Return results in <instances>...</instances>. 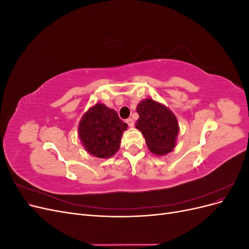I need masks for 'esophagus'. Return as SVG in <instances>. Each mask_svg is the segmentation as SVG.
Instances as JSON below:
<instances>
[{
  "mask_svg": "<svg viewBox=\"0 0 249 249\" xmlns=\"http://www.w3.org/2000/svg\"><path fill=\"white\" fill-rule=\"evenodd\" d=\"M125 123L127 124V125H129V126H133L134 125V120L132 118H127L125 120Z\"/></svg>",
  "mask_w": 249,
  "mask_h": 249,
  "instance_id": "obj_1",
  "label": "esophagus"
}]
</instances>
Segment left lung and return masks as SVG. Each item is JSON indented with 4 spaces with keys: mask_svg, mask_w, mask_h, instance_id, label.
Segmentation results:
<instances>
[{
    "mask_svg": "<svg viewBox=\"0 0 249 249\" xmlns=\"http://www.w3.org/2000/svg\"><path fill=\"white\" fill-rule=\"evenodd\" d=\"M139 118L136 127L143 134L150 152L164 156L175 148L178 124L176 115L154 100L141 101L137 106Z\"/></svg>",
    "mask_w": 249,
    "mask_h": 249,
    "instance_id": "obj_1",
    "label": "left lung"
}]
</instances>
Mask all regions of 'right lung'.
<instances>
[{
	"label": "right lung",
	"mask_w": 249,
	"mask_h": 249,
	"mask_svg": "<svg viewBox=\"0 0 249 249\" xmlns=\"http://www.w3.org/2000/svg\"><path fill=\"white\" fill-rule=\"evenodd\" d=\"M126 127L115 110L97 103L83 115L79 137L90 155L108 159L117 153Z\"/></svg>",
	"instance_id": "right-lung-1"
}]
</instances>
